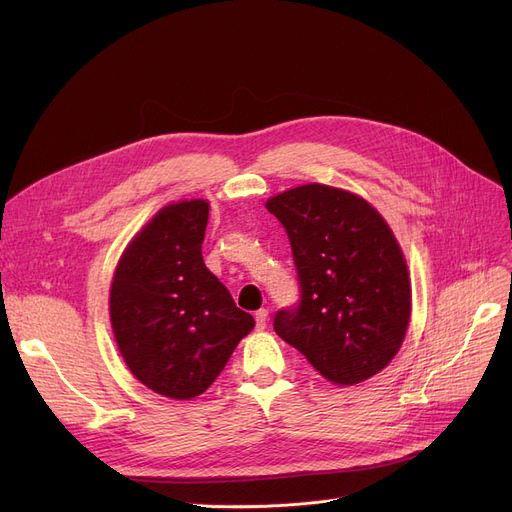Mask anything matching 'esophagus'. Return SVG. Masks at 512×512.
Instances as JSON below:
<instances>
[{"mask_svg":"<svg viewBox=\"0 0 512 512\" xmlns=\"http://www.w3.org/2000/svg\"><path fill=\"white\" fill-rule=\"evenodd\" d=\"M254 319H256V327H258V329H264V327H266V321H269V310H266V308L256 310Z\"/></svg>","mask_w":512,"mask_h":512,"instance_id":"1","label":"esophagus"}]
</instances>
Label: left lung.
Wrapping results in <instances>:
<instances>
[{
  "label": "left lung",
  "mask_w": 512,
  "mask_h": 512,
  "mask_svg": "<svg viewBox=\"0 0 512 512\" xmlns=\"http://www.w3.org/2000/svg\"><path fill=\"white\" fill-rule=\"evenodd\" d=\"M294 256L300 300L275 314L277 335L337 385L385 369L410 319V283L398 241L354 193L302 185L266 202Z\"/></svg>",
  "instance_id": "8db88e82"
}]
</instances>
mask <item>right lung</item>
<instances>
[{
    "label": "right lung",
    "mask_w": 512,
    "mask_h": 512,
    "mask_svg": "<svg viewBox=\"0 0 512 512\" xmlns=\"http://www.w3.org/2000/svg\"><path fill=\"white\" fill-rule=\"evenodd\" d=\"M208 202L162 208L120 258L110 289V321L131 373L152 392L191 400L221 375L252 314L202 258Z\"/></svg>",
    "instance_id": "obj_1"
}]
</instances>
